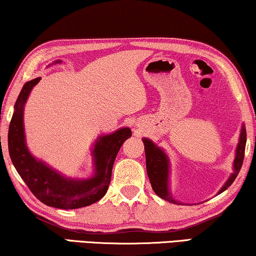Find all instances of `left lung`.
Listing matches in <instances>:
<instances>
[{
    "label": "left lung",
    "mask_w": 256,
    "mask_h": 256,
    "mask_svg": "<svg viewBox=\"0 0 256 256\" xmlns=\"http://www.w3.org/2000/svg\"><path fill=\"white\" fill-rule=\"evenodd\" d=\"M246 127L244 124L241 126L240 138L236 149V157L233 162V172L230 174L228 180L220 188L218 194L227 190L236 180L238 174L241 169L244 156V148H246ZM146 152V174H148L150 184L155 194L164 200H168L172 204H182L174 198L172 194L170 192V160L166 152L162 148L157 146L152 140L143 138Z\"/></svg>",
    "instance_id": "8db88e82"
}]
</instances>
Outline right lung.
<instances>
[{
    "mask_svg": "<svg viewBox=\"0 0 256 256\" xmlns=\"http://www.w3.org/2000/svg\"><path fill=\"white\" fill-rule=\"evenodd\" d=\"M62 60L54 64H60ZM40 78L24 84L17 98L8 132V148L12 162L34 197L52 208L73 210L90 206L106 194L112 169L121 146L132 136L130 128L124 127L112 134L100 135L90 150L93 174L87 178H72L38 160L26 146L24 130V107L31 90Z\"/></svg>",
    "mask_w": 256,
    "mask_h": 256,
    "instance_id": "obj_1",
    "label": "right lung"
}]
</instances>
